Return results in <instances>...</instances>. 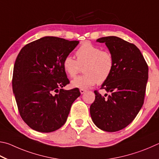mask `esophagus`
<instances>
[{
	"label": "esophagus",
	"instance_id": "34e87169",
	"mask_svg": "<svg viewBox=\"0 0 159 159\" xmlns=\"http://www.w3.org/2000/svg\"><path fill=\"white\" fill-rule=\"evenodd\" d=\"M80 93H81V94H83V93L86 92V90L85 89H80Z\"/></svg>",
	"mask_w": 159,
	"mask_h": 159
}]
</instances>
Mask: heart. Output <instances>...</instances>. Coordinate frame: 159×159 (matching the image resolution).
<instances>
[{
	"label": "heart",
	"instance_id": "1",
	"mask_svg": "<svg viewBox=\"0 0 159 159\" xmlns=\"http://www.w3.org/2000/svg\"><path fill=\"white\" fill-rule=\"evenodd\" d=\"M77 60L71 56H67L63 62V67L68 76L74 78L84 66V75L75 78L71 82L72 87L88 89L97 82L102 84L109 79L115 66L112 54L103 51L101 47L89 42H84L75 53Z\"/></svg>",
	"mask_w": 159,
	"mask_h": 159
}]
</instances>
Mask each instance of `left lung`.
I'll use <instances>...</instances> for the list:
<instances>
[{
  "instance_id": "1",
  "label": "left lung",
  "mask_w": 159,
  "mask_h": 159,
  "mask_svg": "<svg viewBox=\"0 0 159 159\" xmlns=\"http://www.w3.org/2000/svg\"><path fill=\"white\" fill-rule=\"evenodd\" d=\"M105 43L115 60L113 71L101 89L110 92L102 96L95 91L90 106L91 119L100 129L115 132L126 128L135 118L144 103L148 66L134 44L116 36L98 38Z\"/></svg>"
}]
</instances>
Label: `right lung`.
I'll use <instances>...</instances> for the list:
<instances>
[{
    "label": "right lung",
    "instance_id": "add662e5",
    "mask_svg": "<svg viewBox=\"0 0 159 159\" xmlns=\"http://www.w3.org/2000/svg\"><path fill=\"white\" fill-rule=\"evenodd\" d=\"M79 41L47 36L27 44L16 57L12 89L21 117L38 132L50 133L66 123L71 105L80 96L70 83L63 67L66 57Z\"/></svg>",
    "mask_w": 159,
    "mask_h": 159
}]
</instances>
